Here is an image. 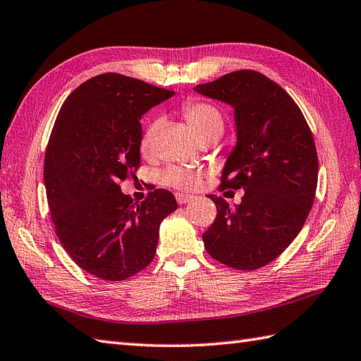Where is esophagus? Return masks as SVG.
<instances>
[{"instance_id": "obj_1", "label": "esophagus", "mask_w": 361, "mask_h": 361, "mask_svg": "<svg viewBox=\"0 0 361 361\" xmlns=\"http://www.w3.org/2000/svg\"><path fill=\"white\" fill-rule=\"evenodd\" d=\"M175 198H176V202H178V204H186V203H189L190 200H192V195H189V194H183V192H176L175 194Z\"/></svg>"}]
</instances>
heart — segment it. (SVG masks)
Segmentation results:
<instances>
[{
    "mask_svg": "<svg viewBox=\"0 0 361 361\" xmlns=\"http://www.w3.org/2000/svg\"><path fill=\"white\" fill-rule=\"evenodd\" d=\"M181 113L185 119L192 127L198 140H204V137L219 135L224 132V116H221L220 110L216 105L204 101H188L181 105ZM159 130V122L153 121L144 130L140 141V150L142 155H150L153 152V144H155V137ZM164 185L192 190L200 186L202 183V172L195 171V169L172 166L164 171L161 176Z\"/></svg>",
    "mask_w": 361,
    "mask_h": 361,
    "instance_id": "heart-1",
    "label": "heart"
}]
</instances>
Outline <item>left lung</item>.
Wrapping results in <instances>:
<instances>
[{"label":"left lung","instance_id":"obj_1","mask_svg":"<svg viewBox=\"0 0 361 361\" xmlns=\"http://www.w3.org/2000/svg\"><path fill=\"white\" fill-rule=\"evenodd\" d=\"M194 90L234 106L237 145L219 189L245 190L235 209L209 195L217 217L203 234L204 248L235 270H257L282 255L309 216L318 185L313 135L287 91L257 71L229 73Z\"/></svg>","mask_w":361,"mask_h":361}]
</instances>
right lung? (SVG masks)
I'll return each mask as SVG.
<instances>
[{
  "mask_svg": "<svg viewBox=\"0 0 361 361\" xmlns=\"http://www.w3.org/2000/svg\"><path fill=\"white\" fill-rule=\"evenodd\" d=\"M175 93L135 78L105 73L68 96L44 155V186L56 234L82 270L124 281L157 252L161 220L176 209L166 189L141 204L121 183L141 164V118Z\"/></svg>",
  "mask_w": 361,
  "mask_h": 361,
  "instance_id": "1",
  "label": "right lung"
}]
</instances>
